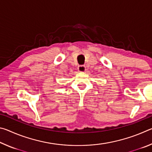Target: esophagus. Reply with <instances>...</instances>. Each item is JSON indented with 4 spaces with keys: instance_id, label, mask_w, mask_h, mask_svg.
<instances>
[{
    "instance_id": "1",
    "label": "esophagus",
    "mask_w": 152,
    "mask_h": 152,
    "mask_svg": "<svg viewBox=\"0 0 152 152\" xmlns=\"http://www.w3.org/2000/svg\"><path fill=\"white\" fill-rule=\"evenodd\" d=\"M78 70L80 72H85L86 70V67L83 65H80L78 67Z\"/></svg>"
}]
</instances>
